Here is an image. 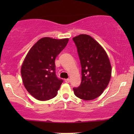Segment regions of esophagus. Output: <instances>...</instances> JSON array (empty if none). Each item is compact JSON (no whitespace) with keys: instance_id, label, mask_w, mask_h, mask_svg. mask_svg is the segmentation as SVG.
<instances>
[{"instance_id":"esophagus-1","label":"esophagus","mask_w":134,"mask_h":134,"mask_svg":"<svg viewBox=\"0 0 134 134\" xmlns=\"http://www.w3.org/2000/svg\"><path fill=\"white\" fill-rule=\"evenodd\" d=\"M65 82H67V83H69V82H70V79H65Z\"/></svg>"}]
</instances>
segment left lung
<instances>
[{
    "instance_id": "left-lung-1",
    "label": "left lung",
    "mask_w": 134,
    "mask_h": 134,
    "mask_svg": "<svg viewBox=\"0 0 134 134\" xmlns=\"http://www.w3.org/2000/svg\"><path fill=\"white\" fill-rule=\"evenodd\" d=\"M81 65V83L74 87L75 95L84 100H93L99 97L108 85L111 67L108 57L103 47L87 35L72 38Z\"/></svg>"
}]
</instances>
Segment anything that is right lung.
<instances>
[{"mask_svg": "<svg viewBox=\"0 0 134 134\" xmlns=\"http://www.w3.org/2000/svg\"><path fill=\"white\" fill-rule=\"evenodd\" d=\"M68 41V38H43L26 55L21 67V76L24 87L36 99L48 100L57 94L63 80L57 76L55 60Z\"/></svg>", "mask_w": 134, "mask_h": 134, "instance_id": "1", "label": "right lung"}]
</instances>
